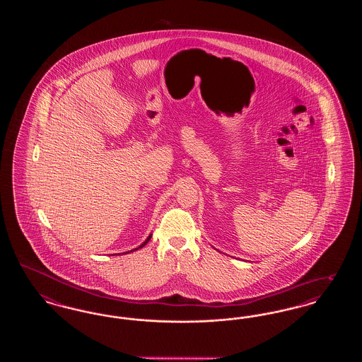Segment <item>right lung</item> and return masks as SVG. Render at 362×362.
Here are the masks:
<instances>
[{"mask_svg":"<svg viewBox=\"0 0 362 362\" xmlns=\"http://www.w3.org/2000/svg\"><path fill=\"white\" fill-rule=\"evenodd\" d=\"M151 238H152V235H149V236L146 238V240L144 241V243H142V244H141L139 247H137V248H133L132 251H127V252H133V251H136V250H139V248H142V247H144V245H145V244H146L148 241L151 240ZM123 254H126V252H123Z\"/></svg>","mask_w":362,"mask_h":362,"instance_id":"1","label":"right lung"}]
</instances>
